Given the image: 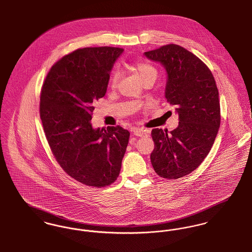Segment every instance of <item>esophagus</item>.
Masks as SVG:
<instances>
[{"label": "esophagus", "mask_w": 252, "mask_h": 252, "mask_svg": "<svg viewBox=\"0 0 252 252\" xmlns=\"http://www.w3.org/2000/svg\"><path fill=\"white\" fill-rule=\"evenodd\" d=\"M133 134L136 136H145L148 134V131L147 130H142V129H133Z\"/></svg>", "instance_id": "obj_1"}]
</instances>
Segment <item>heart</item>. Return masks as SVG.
Wrapping results in <instances>:
<instances>
[{
    "mask_svg": "<svg viewBox=\"0 0 252 252\" xmlns=\"http://www.w3.org/2000/svg\"><path fill=\"white\" fill-rule=\"evenodd\" d=\"M134 69L143 82L150 80H156L158 77L157 69L145 62L136 63L134 64ZM120 70H118V69L113 71L111 80H110V84L112 87H115L117 85L119 79H120Z\"/></svg>",
    "mask_w": 252,
    "mask_h": 252,
    "instance_id": "1",
    "label": "heart"
}]
</instances>
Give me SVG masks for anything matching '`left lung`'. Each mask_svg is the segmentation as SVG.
<instances>
[{
    "label": "left lung",
    "mask_w": 252,
    "mask_h": 252,
    "mask_svg": "<svg viewBox=\"0 0 252 252\" xmlns=\"http://www.w3.org/2000/svg\"><path fill=\"white\" fill-rule=\"evenodd\" d=\"M167 74L165 97L178 115L177 128L154 129L151 162L159 176L177 179L206 158L220 127L219 92L212 72L195 55L168 44L144 53Z\"/></svg>",
    "instance_id": "8db88e82"
}]
</instances>
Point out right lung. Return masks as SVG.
Wrapping results in <instances>:
<instances>
[{"instance_id": "obj_1", "label": "right lung", "mask_w": 252, "mask_h": 252, "mask_svg": "<svg viewBox=\"0 0 252 252\" xmlns=\"http://www.w3.org/2000/svg\"><path fill=\"white\" fill-rule=\"evenodd\" d=\"M123 51L78 49L54 64L42 85L40 115L48 144L64 172L85 185L114 183L129 142L130 132L122 127L93 128L91 123L94 103L105 95Z\"/></svg>"}]
</instances>
